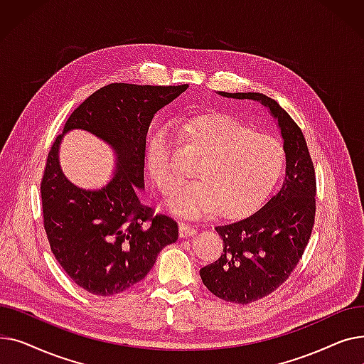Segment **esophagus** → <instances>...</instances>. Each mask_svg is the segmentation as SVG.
Here are the masks:
<instances>
[{
    "mask_svg": "<svg viewBox=\"0 0 364 364\" xmlns=\"http://www.w3.org/2000/svg\"><path fill=\"white\" fill-rule=\"evenodd\" d=\"M196 235V228L195 225H190L187 223H180V237H190Z\"/></svg>",
    "mask_w": 364,
    "mask_h": 364,
    "instance_id": "esophagus-1",
    "label": "esophagus"
}]
</instances>
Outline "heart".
<instances>
[{
	"label": "heart",
	"mask_w": 364,
	"mask_h": 364,
	"mask_svg": "<svg viewBox=\"0 0 364 364\" xmlns=\"http://www.w3.org/2000/svg\"><path fill=\"white\" fill-rule=\"evenodd\" d=\"M188 137L203 153L198 178L178 184L166 200L172 214L196 218L213 213L239 217L270 193L282 176L284 150L279 140L255 132L223 113L196 117L186 124ZM150 176L164 193L180 178L169 134L159 131L147 151Z\"/></svg>",
	"instance_id": "1"
}]
</instances>
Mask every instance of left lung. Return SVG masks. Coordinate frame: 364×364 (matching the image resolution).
I'll use <instances>...</instances> for the list:
<instances>
[{
  "mask_svg": "<svg viewBox=\"0 0 364 364\" xmlns=\"http://www.w3.org/2000/svg\"><path fill=\"white\" fill-rule=\"evenodd\" d=\"M218 94L267 107L277 121L286 155V174L276 195L251 215L215 227L223 254L199 272L215 296L250 304L276 291L302 257L314 224L316 174L302 131L277 102L259 92Z\"/></svg>",
  "mask_w": 364,
  "mask_h": 364,
  "instance_id": "8db88e82",
  "label": "left lung"
}]
</instances>
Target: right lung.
Listing matches in <instances>:
<instances>
[{
    "label": "right lung",
    "instance_id": "obj_1",
    "mask_svg": "<svg viewBox=\"0 0 364 364\" xmlns=\"http://www.w3.org/2000/svg\"><path fill=\"white\" fill-rule=\"evenodd\" d=\"M187 87L106 85L73 110L53 143L41 181L44 228L62 269L94 295L131 288L146 277L164 247L178 239L177 223L153 215L140 193L150 122ZM73 129L92 133L114 150L117 164L106 186L82 189L61 171L60 143Z\"/></svg>",
    "mask_w": 364,
    "mask_h": 364
}]
</instances>
